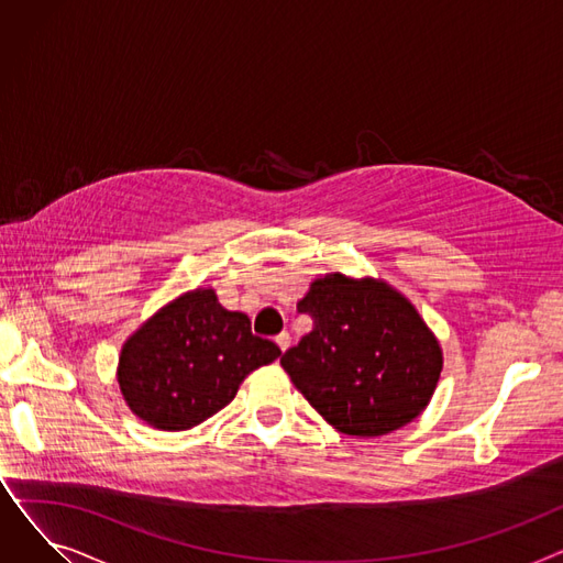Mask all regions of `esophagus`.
Returning a JSON list of instances; mask_svg holds the SVG:
<instances>
[{"instance_id":"esophagus-1","label":"esophagus","mask_w":563,"mask_h":563,"mask_svg":"<svg viewBox=\"0 0 563 563\" xmlns=\"http://www.w3.org/2000/svg\"><path fill=\"white\" fill-rule=\"evenodd\" d=\"M289 333L287 331H283V333H278L276 335V342H278V346H280V351H287V346H289Z\"/></svg>"}]
</instances>
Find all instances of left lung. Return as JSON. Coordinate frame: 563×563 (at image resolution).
Masks as SVG:
<instances>
[{"instance_id": "1", "label": "left lung", "mask_w": 563, "mask_h": 563, "mask_svg": "<svg viewBox=\"0 0 563 563\" xmlns=\"http://www.w3.org/2000/svg\"><path fill=\"white\" fill-rule=\"evenodd\" d=\"M312 331L280 356L303 397L346 435H383L429 404L442 369L438 340L386 283L319 278L297 303Z\"/></svg>"}]
</instances>
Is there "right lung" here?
Wrapping results in <instances>:
<instances>
[{"instance_id":"add662e5","label":"right lung","mask_w":563,"mask_h":563,"mask_svg":"<svg viewBox=\"0 0 563 563\" xmlns=\"http://www.w3.org/2000/svg\"><path fill=\"white\" fill-rule=\"evenodd\" d=\"M278 356V344L253 335L244 312L225 310L212 289H196L125 342L118 383L143 422L185 431L225 408L249 372Z\"/></svg>"}]
</instances>
